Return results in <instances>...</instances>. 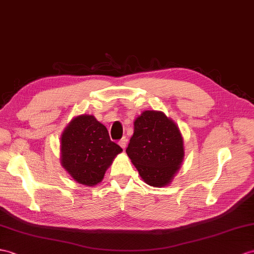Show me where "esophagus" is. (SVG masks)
<instances>
[{"label":"esophagus","mask_w":254,"mask_h":254,"mask_svg":"<svg viewBox=\"0 0 254 254\" xmlns=\"http://www.w3.org/2000/svg\"><path fill=\"white\" fill-rule=\"evenodd\" d=\"M127 141H128V139H127L126 137H123V138L119 141L120 146H121L122 148H125V147L127 146Z\"/></svg>","instance_id":"esophagus-1"}]
</instances>
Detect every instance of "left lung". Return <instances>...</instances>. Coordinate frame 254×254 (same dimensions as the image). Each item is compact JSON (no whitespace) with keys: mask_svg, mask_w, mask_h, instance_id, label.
I'll return each instance as SVG.
<instances>
[{"mask_svg":"<svg viewBox=\"0 0 254 254\" xmlns=\"http://www.w3.org/2000/svg\"><path fill=\"white\" fill-rule=\"evenodd\" d=\"M133 126L126 153L140 177L151 187L169 184L184 157L180 129L160 111H144Z\"/></svg>","mask_w":254,"mask_h":254,"instance_id":"1","label":"left lung"}]
</instances>
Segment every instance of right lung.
I'll return each instance as SVG.
<instances>
[{
	"mask_svg": "<svg viewBox=\"0 0 254 254\" xmlns=\"http://www.w3.org/2000/svg\"><path fill=\"white\" fill-rule=\"evenodd\" d=\"M122 147L92 115H78L61 134V165L76 182L92 187L102 181Z\"/></svg>",
	"mask_w": 254,
	"mask_h": 254,
	"instance_id": "add662e5",
	"label": "right lung"
}]
</instances>
